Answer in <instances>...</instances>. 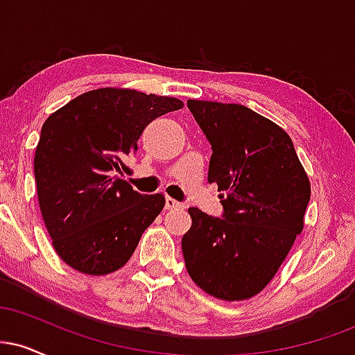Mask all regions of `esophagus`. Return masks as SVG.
<instances>
[{"instance_id":"obj_1","label":"esophagus","mask_w":355,"mask_h":355,"mask_svg":"<svg viewBox=\"0 0 355 355\" xmlns=\"http://www.w3.org/2000/svg\"><path fill=\"white\" fill-rule=\"evenodd\" d=\"M165 209L166 210H177V209H183V203L177 202L172 197H166L165 198Z\"/></svg>"}]
</instances>
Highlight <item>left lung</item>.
Masks as SVG:
<instances>
[{
    "mask_svg": "<svg viewBox=\"0 0 355 355\" xmlns=\"http://www.w3.org/2000/svg\"><path fill=\"white\" fill-rule=\"evenodd\" d=\"M187 107L211 145L209 182L225 191L222 217L189 209L187 270L217 299H250L302 232L311 183L291 137L274 121L243 105L189 100Z\"/></svg>",
    "mask_w": 355,
    "mask_h": 355,
    "instance_id": "obj_1",
    "label": "left lung"
}]
</instances>
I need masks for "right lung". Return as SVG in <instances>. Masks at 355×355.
<instances>
[{"label": "right lung", "mask_w": 355, "mask_h": 355, "mask_svg": "<svg viewBox=\"0 0 355 355\" xmlns=\"http://www.w3.org/2000/svg\"><path fill=\"white\" fill-rule=\"evenodd\" d=\"M170 96L100 88L76 96L42 126L35 152L38 202L63 262L89 275L123 267L165 205L118 177L155 118L180 110Z\"/></svg>", "instance_id": "add662e5"}]
</instances>
